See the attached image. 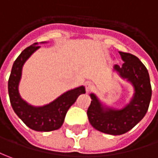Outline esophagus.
<instances>
[{
  "instance_id": "34e87169",
  "label": "esophagus",
  "mask_w": 158,
  "mask_h": 158,
  "mask_svg": "<svg viewBox=\"0 0 158 158\" xmlns=\"http://www.w3.org/2000/svg\"><path fill=\"white\" fill-rule=\"evenodd\" d=\"M94 86L91 83V82H87L85 84V89H86V92L87 93H89L90 91H92L94 89Z\"/></svg>"
}]
</instances>
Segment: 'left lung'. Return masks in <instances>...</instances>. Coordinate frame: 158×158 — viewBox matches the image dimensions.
Returning <instances> with one entry per match:
<instances>
[{
    "instance_id": "left-lung-1",
    "label": "left lung",
    "mask_w": 158,
    "mask_h": 158,
    "mask_svg": "<svg viewBox=\"0 0 158 158\" xmlns=\"http://www.w3.org/2000/svg\"><path fill=\"white\" fill-rule=\"evenodd\" d=\"M124 64H115L114 70L123 79H127L134 88L131 102L122 109L105 106L94 94L87 114L91 126L98 131L110 134L121 135L130 131L144 117L147 113L151 98L152 86L146 67L132 54L119 52Z\"/></svg>"
}]
</instances>
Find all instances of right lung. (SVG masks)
Wrapping results in <instances>:
<instances>
[{
	"label": "right lung",
	"instance_id": "right-lung-1",
	"mask_svg": "<svg viewBox=\"0 0 158 158\" xmlns=\"http://www.w3.org/2000/svg\"><path fill=\"white\" fill-rule=\"evenodd\" d=\"M40 47L37 45V43L30 45L15 61L8 79V94L15 113L27 127L34 131H51L57 130L62 127L67 111L76 102L80 94H85V88L81 86L69 90L55 101L43 106H31L25 102L19 93L22 67L31 54Z\"/></svg>",
	"mask_w": 158,
	"mask_h": 158
}]
</instances>
